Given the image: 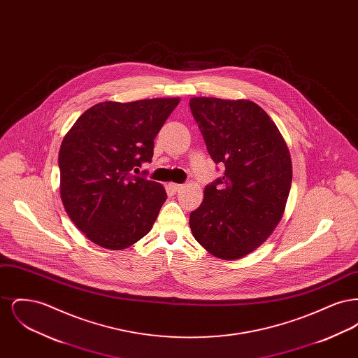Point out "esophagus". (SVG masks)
I'll return each mask as SVG.
<instances>
[{
	"label": "esophagus",
	"mask_w": 358,
	"mask_h": 358,
	"mask_svg": "<svg viewBox=\"0 0 358 358\" xmlns=\"http://www.w3.org/2000/svg\"><path fill=\"white\" fill-rule=\"evenodd\" d=\"M181 187H182L181 184H174V182L169 184V189H171V192H178Z\"/></svg>",
	"instance_id": "obj_1"
}]
</instances>
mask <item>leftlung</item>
<instances>
[{
	"label": "left lung",
	"instance_id": "8db88e82",
	"mask_svg": "<svg viewBox=\"0 0 358 358\" xmlns=\"http://www.w3.org/2000/svg\"><path fill=\"white\" fill-rule=\"evenodd\" d=\"M189 106L208 153L225 166L190 213L192 234L212 255L243 257L266 241L283 216L292 180L287 145L251 101L192 98Z\"/></svg>",
	"mask_w": 358,
	"mask_h": 358
}]
</instances>
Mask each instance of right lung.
<instances>
[{
	"mask_svg": "<svg viewBox=\"0 0 358 358\" xmlns=\"http://www.w3.org/2000/svg\"><path fill=\"white\" fill-rule=\"evenodd\" d=\"M178 103L180 98L98 103L64 136L59 153L62 201L92 243L123 250L152 229L166 192L136 173L152 162L154 138Z\"/></svg>",
	"mask_w": 358,
	"mask_h": 358,
	"instance_id": "add662e5",
	"label": "right lung"
}]
</instances>
